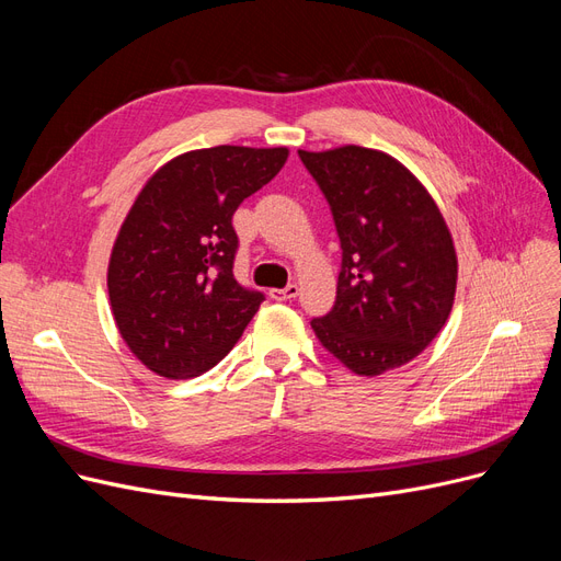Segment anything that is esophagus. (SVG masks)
I'll list each match as a JSON object with an SVG mask.
<instances>
[{"mask_svg": "<svg viewBox=\"0 0 561 561\" xmlns=\"http://www.w3.org/2000/svg\"><path fill=\"white\" fill-rule=\"evenodd\" d=\"M299 295V285L290 283L287 287H283V290H278V287H274V290H268V297L276 299V301H287V299H295Z\"/></svg>", "mask_w": 561, "mask_h": 561, "instance_id": "1", "label": "esophagus"}]
</instances>
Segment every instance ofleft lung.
<instances>
[{"label":"left lung","mask_w":561,"mask_h":561,"mask_svg":"<svg viewBox=\"0 0 561 561\" xmlns=\"http://www.w3.org/2000/svg\"><path fill=\"white\" fill-rule=\"evenodd\" d=\"M299 159L328 198L342 245L336 301L311 328L355 375L414 360L449 318L451 233L423 184L393 157L346 145Z\"/></svg>","instance_id":"8db88e82"}]
</instances>
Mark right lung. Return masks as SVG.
I'll return each instance as SVG.
<instances>
[{
    "mask_svg": "<svg viewBox=\"0 0 561 561\" xmlns=\"http://www.w3.org/2000/svg\"><path fill=\"white\" fill-rule=\"evenodd\" d=\"M285 161V147L186 151L135 198L112 250L107 290L124 342L159 377L208 371L257 313L264 293L233 278L231 217Z\"/></svg>",
    "mask_w": 561,
    "mask_h": 561,
    "instance_id": "add662e5",
    "label": "right lung"
}]
</instances>
